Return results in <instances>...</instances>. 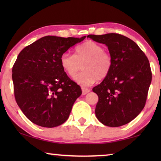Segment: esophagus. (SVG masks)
<instances>
[{"instance_id":"1","label":"esophagus","mask_w":161,"mask_h":161,"mask_svg":"<svg viewBox=\"0 0 161 161\" xmlns=\"http://www.w3.org/2000/svg\"><path fill=\"white\" fill-rule=\"evenodd\" d=\"M81 90H82V94L83 95H85L87 93H89V92H90V89H86V88H82V89H81Z\"/></svg>"}]
</instances>
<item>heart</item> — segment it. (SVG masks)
Listing matches in <instances>:
<instances>
[{
  "instance_id": "1",
  "label": "heart",
  "mask_w": 161,
  "mask_h": 161,
  "mask_svg": "<svg viewBox=\"0 0 161 161\" xmlns=\"http://www.w3.org/2000/svg\"><path fill=\"white\" fill-rule=\"evenodd\" d=\"M83 64L84 72L76 77L75 80L83 86L94 84L97 80L104 79L111 72L112 58L99 43L86 41L77 46L75 54L64 53L60 57V64L67 75L75 78Z\"/></svg>"
}]
</instances>
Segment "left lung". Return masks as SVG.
<instances>
[{
    "label": "left lung",
    "mask_w": 161,
    "mask_h": 161,
    "mask_svg": "<svg viewBox=\"0 0 161 161\" xmlns=\"http://www.w3.org/2000/svg\"><path fill=\"white\" fill-rule=\"evenodd\" d=\"M87 37L107 45L113 61L109 74L92 89L99 97L97 118L105 126H123L145 107L152 80L148 59L135 42L122 35H89Z\"/></svg>",
    "instance_id": "left-lung-1"
}]
</instances>
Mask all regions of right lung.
<instances>
[{
	"mask_svg": "<svg viewBox=\"0 0 161 161\" xmlns=\"http://www.w3.org/2000/svg\"><path fill=\"white\" fill-rule=\"evenodd\" d=\"M86 36H45L19 53L13 67L15 101L32 123L53 128L67 121L81 87L67 75L60 57Z\"/></svg>",
	"mask_w": 161,
	"mask_h": 161,
	"instance_id": "1",
	"label": "right lung"
}]
</instances>
